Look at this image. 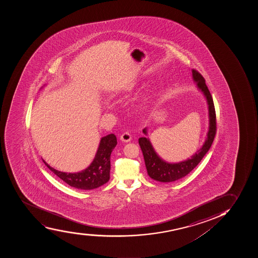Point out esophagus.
<instances>
[{
	"label": "esophagus",
	"instance_id": "esophagus-1",
	"mask_svg": "<svg viewBox=\"0 0 258 258\" xmlns=\"http://www.w3.org/2000/svg\"><path fill=\"white\" fill-rule=\"evenodd\" d=\"M120 139H121V142H130L131 139H132V136H131L130 133H127V132H125V133L121 134V137H120Z\"/></svg>",
	"mask_w": 258,
	"mask_h": 258
}]
</instances>
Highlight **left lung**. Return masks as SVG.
<instances>
[{"label":"left lung","instance_id":"obj_1","mask_svg":"<svg viewBox=\"0 0 258 258\" xmlns=\"http://www.w3.org/2000/svg\"><path fill=\"white\" fill-rule=\"evenodd\" d=\"M192 74H193L194 80L197 83L199 89L202 91L203 93L205 94L209 105V129L207 134L206 141L205 144L203 145L202 148L196 151L195 155L191 156L190 159L181 162L170 164V163L165 162V160H163L156 154L148 138L147 137L139 138L138 142L144 156L147 173L151 179L157 181L165 182V183L176 181L189 174L209 151L212 143L214 142V137L216 135V112H215L211 93L205 84V79L202 75L195 70H192ZM147 128L143 129V133L146 135L147 134Z\"/></svg>","mask_w":258,"mask_h":258}]
</instances>
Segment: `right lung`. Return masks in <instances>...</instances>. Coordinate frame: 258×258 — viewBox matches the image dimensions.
Returning <instances> with one entry per match:
<instances>
[{
  "instance_id": "add662e5",
  "label": "right lung",
  "mask_w": 258,
  "mask_h": 258,
  "mask_svg": "<svg viewBox=\"0 0 258 258\" xmlns=\"http://www.w3.org/2000/svg\"><path fill=\"white\" fill-rule=\"evenodd\" d=\"M116 143V137L114 134H109L102 137L93 162L91 163L86 170L78 173L58 171L50 167L44 160L43 161L53 174L69 185L79 189L90 190L98 188L109 180L111 170L110 156Z\"/></svg>"
}]
</instances>
